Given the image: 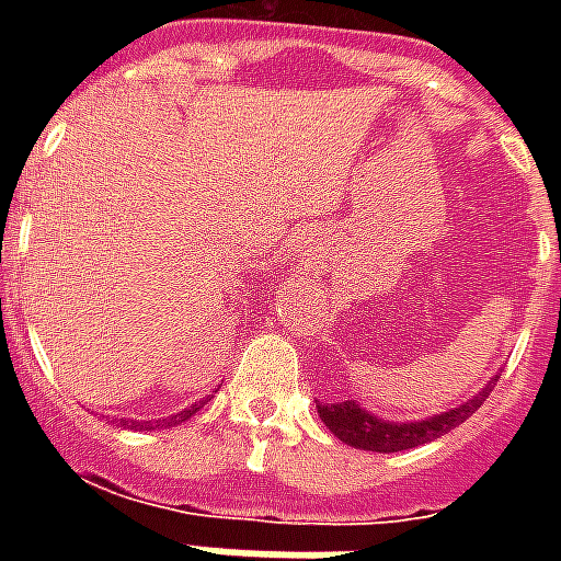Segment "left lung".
I'll use <instances>...</instances> for the list:
<instances>
[{"label": "left lung", "mask_w": 561, "mask_h": 561, "mask_svg": "<svg viewBox=\"0 0 561 561\" xmlns=\"http://www.w3.org/2000/svg\"><path fill=\"white\" fill-rule=\"evenodd\" d=\"M495 381H499V376L493 381H486V388L478 390L471 400L459 402L457 409H447V412L423 417V421H385V417H376V414L360 409L354 400L324 402V405L316 402V405L318 417L345 445L360 447V450H376V454H397V450H409V447L442 438L450 430H457L462 421H469L471 414L481 409L483 400L490 397Z\"/></svg>", "instance_id": "left-lung-1"}]
</instances>
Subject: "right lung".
Instances as JSON below:
<instances>
[{"mask_svg": "<svg viewBox=\"0 0 561 561\" xmlns=\"http://www.w3.org/2000/svg\"><path fill=\"white\" fill-rule=\"evenodd\" d=\"M207 400L195 402V405H188V409H183V412L171 414V417H159V421H131V417H128V421H123V417H119V426H128V430H147V433L149 430H171V426H176V423H185L188 417H195V412H201Z\"/></svg>", "mask_w": 561, "mask_h": 561, "instance_id": "obj_1", "label": "right lung"}]
</instances>
